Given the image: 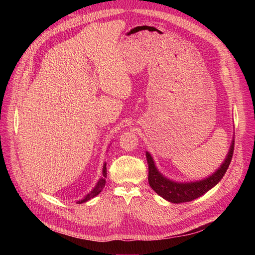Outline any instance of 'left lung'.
Here are the masks:
<instances>
[{
    "label": "left lung",
    "mask_w": 255,
    "mask_h": 255,
    "mask_svg": "<svg viewBox=\"0 0 255 255\" xmlns=\"http://www.w3.org/2000/svg\"><path fill=\"white\" fill-rule=\"evenodd\" d=\"M233 151L234 139L231 142L230 149L225 160H223V163L220 165L217 170L205 177V179L190 182H177L165 176L163 173L159 172L151 154L146 151L145 157L146 160H148L149 166L148 180L150 186L157 195L171 203L179 204L192 201V200L203 196L205 192L212 189L221 181L223 175H225L228 170L231 159H232Z\"/></svg>",
    "instance_id": "8db88e82"
}]
</instances>
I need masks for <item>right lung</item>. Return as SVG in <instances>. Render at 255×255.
I'll return each mask as SVG.
<instances>
[{
  "mask_svg": "<svg viewBox=\"0 0 255 255\" xmlns=\"http://www.w3.org/2000/svg\"><path fill=\"white\" fill-rule=\"evenodd\" d=\"M106 175H107V171H106V163H104L103 164V169H102V176L100 177L99 179V181H98V183H97V185L96 186L94 187V189H92L89 194H87L86 196H85L83 199H81V200H79L78 202V204H82V203H85V202H87V201H89L90 199H92V198H95L96 196H98L100 192L102 191V189L104 188V186H105V183H106V181H105V177H106Z\"/></svg>",
  "mask_w": 255,
  "mask_h": 255,
  "instance_id": "right-lung-1",
  "label": "right lung"
}]
</instances>
